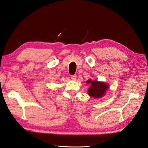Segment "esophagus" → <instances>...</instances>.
<instances>
[{
  "label": "esophagus",
  "instance_id": "esophagus-1",
  "mask_svg": "<svg viewBox=\"0 0 148 148\" xmlns=\"http://www.w3.org/2000/svg\"><path fill=\"white\" fill-rule=\"evenodd\" d=\"M71 77L72 80H75L76 79V75H72V76H71Z\"/></svg>",
  "mask_w": 148,
  "mask_h": 148
}]
</instances>
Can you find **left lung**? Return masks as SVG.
<instances>
[{
    "mask_svg": "<svg viewBox=\"0 0 148 148\" xmlns=\"http://www.w3.org/2000/svg\"><path fill=\"white\" fill-rule=\"evenodd\" d=\"M88 84L90 83V87L88 90V94L90 96L94 98H99L103 97L105 92L108 88L109 85L105 82H101L98 81H92L91 79L86 82Z\"/></svg>",
    "mask_w": 148,
    "mask_h": 148,
    "instance_id": "1",
    "label": "left lung"
}]
</instances>
